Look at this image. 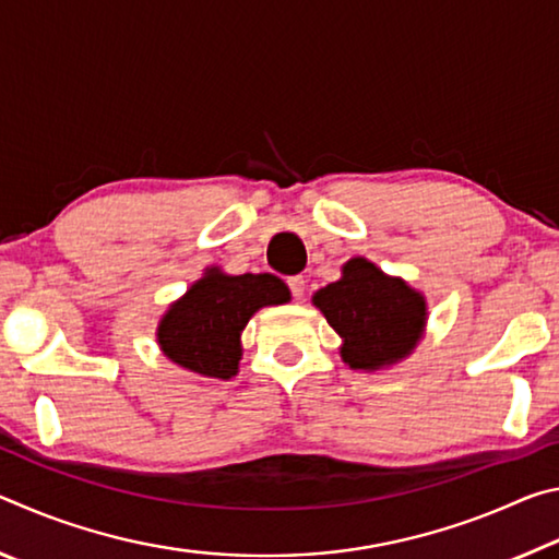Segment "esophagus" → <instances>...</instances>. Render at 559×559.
Wrapping results in <instances>:
<instances>
[{"label":"esophagus","instance_id":"obj_1","mask_svg":"<svg viewBox=\"0 0 559 559\" xmlns=\"http://www.w3.org/2000/svg\"><path fill=\"white\" fill-rule=\"evenodd\" d=\"M288 288H290V293H293V298L300 300L302 293H306V278H302V276L288 278Z\"/></svg>","mask_w":559,"mask_h":559}]
</instances>
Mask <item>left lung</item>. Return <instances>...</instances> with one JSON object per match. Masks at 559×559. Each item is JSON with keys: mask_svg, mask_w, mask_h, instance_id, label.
<instances>
[{"mask_svg": "<svg viewBox=\"0 0 559 559\" xmlns=\"http://www.w3.org/2000/svg\"><path fill=\"white\" fill-rule=\"evenodd\" d=\"M313 306L343 340L340 357L353 370H386L409 357L427 333L424 293L365 257L343 263V276L316 290Z\"/></svg>", "mask_w": 559, "mask_h": 559, "instance_id": "obj_1", "label": "left lung"}]
</instances>
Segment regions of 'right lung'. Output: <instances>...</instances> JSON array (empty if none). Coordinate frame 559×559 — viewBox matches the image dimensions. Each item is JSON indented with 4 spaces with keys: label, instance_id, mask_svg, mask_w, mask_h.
<instances>
[{
    "label": "right lung",
    "instance_id": "1",
    "mask_svg": "<svg viewBox=\"0 0 559 559\" xmlns=\"http://www.w3.org/2000/svg\"><path fill=\"white\" fill-rule=\"evenodd\" d=\"M290 300L286 283L271 273H231L206 266L185 296L169 302L155 337L163 355L182 370L231 380L243 355L241 333L253 313Z\"/></svg>",
    "mask_w": 559,
    "mask_h": 559
}]
</instances>
